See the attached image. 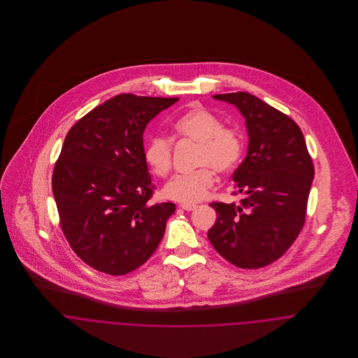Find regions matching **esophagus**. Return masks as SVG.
I'll use <instances>...</instances> for the list:
<instances>
[{
  "label": "esophagus",
  "mask_w": 358,
  "mask_h": 358,
  "mask_svg": "<svg viewBox=\"0 0 358 358\" xmlns=\"http://www.w3.org/2000/svg\"><path fill=\"white\" fill-rule=\"evenodd\" d=\"M180 208L185 209V210H194L197 206H196V205L182 204L180 205Z\"/></svg>",
  "instance_id": "esophagus-1"
}]
</instances>
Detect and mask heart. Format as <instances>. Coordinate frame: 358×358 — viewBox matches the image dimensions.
Here are the masks:
<instances>
[{
    "mask_svg": "<svg viewBox=\"0 0 358 358\" xmlns=\"http://www.w3.org/2000/svg\"><path fill=\"white\" fill-rule=\"evenodd\" d=\"M222 120L203 106H194L182 113L171 125L175 139H190L199 142L197 165L201 168L193 172L175 175L162 189V194L182 204H196L205 199L213 186L216 172L231 171L243 154V139L240 134L222 127ZM145 158L154 173L165 176L172 166V142L161 135H154L145 145Z\"/></svg>",
    "mask_w": 358,
    "mask_h": 358,
    "instance_id": "obj_1",
    "label": "heart"
}]
</instances>
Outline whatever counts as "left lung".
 <instances>
[{
    "mask_svg": "<svg viewBox=\"0 0 358 358\" xmlns=\"http://www.w3.org/2000/svg\"><path fill=\"white\" fill-rule=\"evenodd\" d=\"M245 118L247 157L233 173L241 204L212 203L217 217L208 238L219 255L241 268H259L284 255L306 217L314 168L301 128L248 92L212 96Z\"/></svg>",
    "mask_w": 358,
    "mask_h": 358,
    "instance_id": "8db88e82",
    "label": "left lung"
}]
</instances>
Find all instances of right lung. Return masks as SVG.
Segmentation results:
<instances>
[{"instance_id": "right-lung-1", "label": "right lung", "mask_w": 358, "mask_h": 358, "mask_svg": "<svg viewBox=\"0 0 358 358\" xmlns=\"http://www.w3.org/2000/svg\"><path fill=\"white\" fill-rule=\"evenodd\" d=\"M179 98L121 94L69 131L52 192L73 251L91 267L122 275L142 266L162 240L173 203L150 204L143 132Z\"/></svg>"}]
</instances>
